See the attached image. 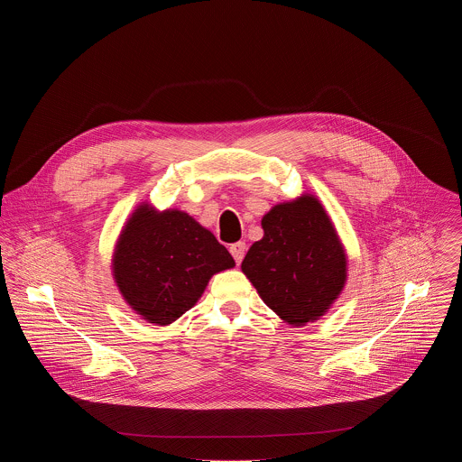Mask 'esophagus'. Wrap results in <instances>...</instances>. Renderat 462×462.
<instances>
[{
    "instance_id": "34e87169",
    "label": "esophagus",
    "mask_w": 462,
    "mask_h": 462,
    "mask_svg": "<svg viewBox=\"0 0 462 462\" xmlns=\"http://www.w3.org/2000/svg\"><path fill=\"white\" fill-rule=\"evenodd\" d=\"M245 252H246L245 241H237V243H234V245L230 246V254L234 255L237 265H241V261H243V257H245Z\"/></svg>"
}]
</instances>
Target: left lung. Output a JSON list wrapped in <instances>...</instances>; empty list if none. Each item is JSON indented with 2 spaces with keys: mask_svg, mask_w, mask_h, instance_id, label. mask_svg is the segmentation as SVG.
Instances as JSON below:
<instances>
[{
  "mask_svg": "<svg viewBox=\"0 0 462 462\" xmlns=\"http://www.w3.org/2000/svg\"><path fill=\"white\" fill-rule=\"evenodd\" d=\"M263 239L246 252L241 271L283 321L319 319L344 291L347 255L323 205L310 193L273 207L261 219Z\"/></svg>",
  "mask_w": 462,
  "mask_h": 462,
  "instance_id": "left-lung-1",
  "label": "left lung"
}]
</instances>
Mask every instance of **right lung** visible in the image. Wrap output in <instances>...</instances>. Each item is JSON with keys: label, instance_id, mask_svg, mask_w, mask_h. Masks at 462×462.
Returning <instances> with one entry per match:
<instances>
[{"label": "right lung", "instance_id": "right-lung-1", "mask_svg": "<svg viewBox=\"0 0 462 462\" xmlns=\"http://www.w3.org/2000/svg\"><path fill=\"white\" fill-rule=\"evenodd\" d=\"M113 278L143 319L170 325L199 300L210 278L236 267L216 236L180 210L141 205L113 252Z\"/></svg>", "mask_w": 462, "mask_h": 462}]
</instances>
